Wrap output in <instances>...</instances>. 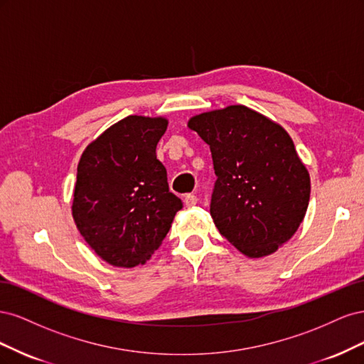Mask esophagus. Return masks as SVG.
<instances>
[{"instance_id": "1", "label": "esophagus", "mask_w": 364, "mask_h": 364, "mask_svg": "<svg viewBox=\"0 0 364 364\" xmlns=\"http://www.w3.org/2000/svg\"><path fill=\"white\" fill-rule=\"evenodd\" d=\"M197 200H199V199H197V196H194V194H186L185 199H183L186 206H194L197 203Z\"/></svg>"}]
</instances>
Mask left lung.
<instances>
[{"label": "left lung", "instance_id": "8db88e82", "mask_svg": "<svg viewBox=\"0 0 364 364\" xmlns=\"http://www.w3.org/2000/svg\"><path fill=\"white\" fill-rule=\"evenodd\" d=\"M188 127L211 149L217 181L209 211L218 232L250 258L277 252L310 202V174L290 135L241 105L196 115Z\"/></svg>", "mask_w": 364, "mask_h": 364}]
</instances>
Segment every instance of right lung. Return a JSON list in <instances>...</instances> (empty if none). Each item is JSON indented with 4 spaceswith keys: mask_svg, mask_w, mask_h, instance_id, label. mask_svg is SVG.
<instances>
[{
    "mask_svg": "<svg viewBox=\"0 0 364 364\" xmlns=\"http://www.w3.org/2000/svg\"><path fill=\"white\" fill-rule=\"evenodd\" d=\"M167 124L165 118L129 115L92 141L80 158L74 222L86 243L112 266L144 264L183 206L156 159Z\"/></svg>",
    "mask_w": 364,
    "mask_h": 364,
    "instance_id": "add662e5",
    "label": "right lung"
}]
</instances>
